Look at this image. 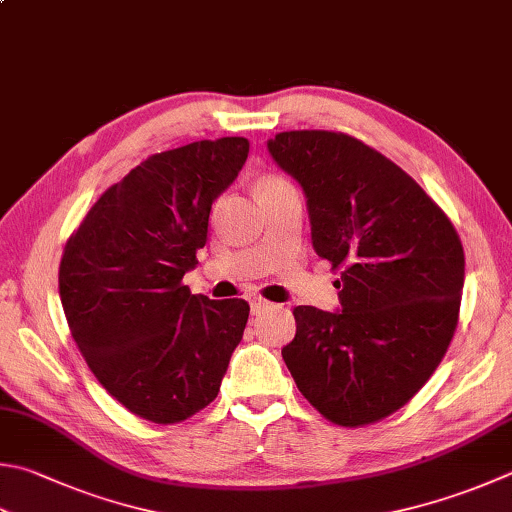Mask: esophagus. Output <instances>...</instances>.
<instances>
[{"label":"esophagus","instance_id":"1","mask_svg":"<svg viewBox=\"0 0 512 512\" xmlns=\"http://www.w3.org/2000/svg\"><path fill=\"white\" fill-rule=\"evenodd\" d=\"M269 305H272V303H269V301H265V298L263 296H249V307H252V312L254 314H260V312H263L265 310V307H269Z\"/></svg>","mask_w":512,"mask_h":512}]
</instances>
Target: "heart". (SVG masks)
<instances>
[{
  "instance_id": "obj_1",
  "label": "heart",
  "mask_w": 512,
  "mask_h": 512,
  "mask_svg": "<svg viewBox=\"0 0 512 512\" xmlns=\"http://www.w3.org/2000/svg\"><path fill=\"white\" fill-rule=\"evenodd\" d=\"M283 187H292V185H289L285 178L269 173V176H263L256 182V194L258 191H272V189H283Z\"/></svg>"
}]
</instances>
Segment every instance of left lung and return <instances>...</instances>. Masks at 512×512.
Instances as JSON below:
<instances>
[{
	"label": "left lung",
	"mask_w": 512,
	"mask_h": 512,
	"mask_svg": "<svg viewBox=\"0 0 512 512\" xmlns=\"http://www.w3.org/2000/svg\"><path fill=\"white\" fill-rule=\"evenodd\" d=\"M267 147L301 182L316 254L341 272V312L294 307L283 361L327 421L370 426L406 406L446 356L464 245L417 180L347 133L283 131Z\"/></svg>",
	"instance_id": "8db88e82"
}]
</instances>
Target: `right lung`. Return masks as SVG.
<instances>
[{
	"instance_id": "right-lung-1",
	"label": "right lung",
	"mask_w": 512,
	"mask_h": 512,
	"mask_svg": "<svg viewBox=\"0 0 512 512\" xmlns=\"http://www.w3.org/2000/svg\"><path fill=\"white\" fill-rule=\"evenodd\" d=\"M245 138L153 153L104 191L69 236L60 298L77 350L129 412L180 423L218 397L249 303L196 296L182 276L207 243L209 211L236 180Z\"/></svg>"
}]
</instances>
